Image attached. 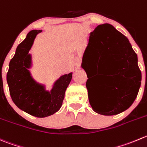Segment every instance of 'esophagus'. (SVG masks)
I'll return each mask as SVG.
<instances>
[{
  "label": "esophagus",
  "mask_w": 147,
  "mask_h": 147,
  "mask_svg": "<svg viewBox=\"0 0 147 147\" xmlns=\"http://www.w3.org/2000/svg\"><path fill=\"white\" fill-rule=\"evenodd\" d=\"M75 65H76L77 66H79V65H80V62L79 61H76V62H75Z\"/></svg>",
  "instance_id": "esophagus-1"
}]
</instances>
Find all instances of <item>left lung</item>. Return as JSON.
Instances as JSON below:
<instances>
[{"instance_id": "left-lung-1", "label": "left lung", "mask_w": 147, "mask_h": 147, "mask_svg": "<svg viewBox=\"0 0 147 147\" xmlns=\"http://www.w3.org/2000/svg\"><path fill=\"white\" fill-rule=\"evenodd\" d=\"M85 54L97 63L100 73H111L109 78L98 82L97 90L100 98H89L94 111L113 116L128 109L137 96L142 81L137 55L129 39L111 24H101L90 34ZM83 56L82 67L87 72Z\"/></svg>"}]
</instances>
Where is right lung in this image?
<instances>
[{
	"label": "right lung",
	"instance_id": "obj_1",
	"mask_svg": "<svg viewBox=\"0 0 147 147\" xmlns=\"http://www.w3.org/2000/svg\"><path fill=\"white\" fill-rule=\"evenodd\" d=\"M42 30H32L17 47L9 63L7 82L11 99L18 108L31 116L44 118L51 116L61 108L72 73L65 75L56 82L51 93L36 83L27 68L31 62L28 55L36 36Z\"/></svg>",
	"mask_w": 147,
	"mask_h": 147
}]
</instances>
